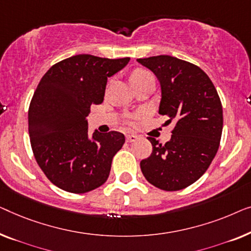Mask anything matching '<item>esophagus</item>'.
Returning <instances> with one entry per match:
<instances>
[{"instance_id": "obj_1", "label": "esophagus", "mask_w": 251, "mask_h": 251, "mask_svg": "<svg viewBox=\"0 0 251 251\" xmlns=\"http://www.w3.org/2000/svg\"><path fill=\"white\" fill-rule=\"evenodd\" d=\"M137 140V136L136 135H134V134H127L126 135V141L128 143H130V142H135V141Z\"/></svg>"}]
</instances>
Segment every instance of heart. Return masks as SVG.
<instances>
[{"label":"heart","mask_w":251,"mask_h":251,"mask_svg":"<svg viewBox=\"0 0 251 251\" xmlns=\"http://www.w3.org/2000/svg\"><path fill=\"white\" fill-rule=\"evenodd\" d=\"M149 75H151V74H150L149 72H147V70H143V69L134 70V72H133L132 74H130V77H129L130 83L135 82V80L141 79V78H143V77L149 76Z\"/></svg>","instance_id":"heart-1"}]
</instances>
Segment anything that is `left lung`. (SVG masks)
I'll use <instances>...</instances> for the list:
<instances>
[{
  "label": "left lung",
  "instance_id": "8db88e82",
  "mask_svg": "<svg viewBox=\"0 0 251 251\" xmlns=\"http://www.w3.org/2000/svg\"><path fill=\"white\" fill-rule=\"evenodd\" d=\"M160 83L159 115L174 122L165 144L148 137L152 153L140 162L144 177L165 191L191 185L216 156L223 130L221 99L207 74L191 62L171 55L137 59Z\"/></svg>",
  "mask_w": 251,
  "mask_h": 251
}]
</instances>
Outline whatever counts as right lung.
<instances>
[{"label": "right lung", "mask_w": 251, "mask_h": 251, "mask_svg": "<svg viewBox=\"0 0 251 251\" xmlns=\"http://www.w3.org/2000/svg\"><path fill=\"white\" fill-rule=\"evenodd\" d=\"M128 61L77 54L42 77L28 110V132L35 159L58 188L85 193L107 181L125 136L115 130L90 136L87 116L92 104L103 102L108 77Z\"/></svg>", "instance_id": "right-lung-1"}]
</instances>
